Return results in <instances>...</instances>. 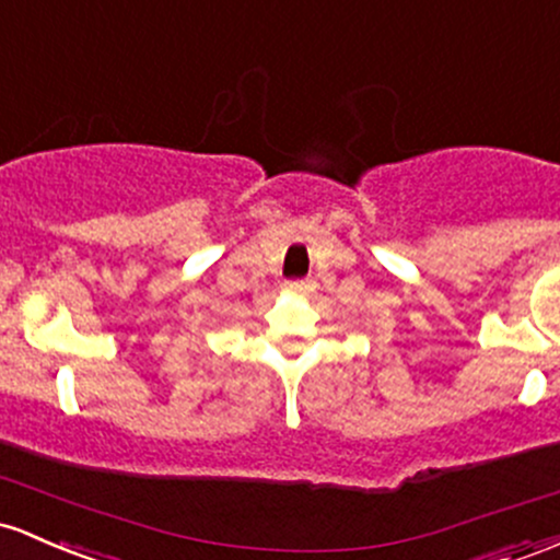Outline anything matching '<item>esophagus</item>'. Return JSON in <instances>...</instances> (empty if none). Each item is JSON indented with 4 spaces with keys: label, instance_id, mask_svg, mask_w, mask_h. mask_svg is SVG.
Segmentation results:
<instances>
[{
    "label": "esophagus",
    "instance_id": "obj_1",
    "mask_svg": "<svg viewBox=\"0 0 560 560\" xmlns=\"http://www.w3.org/2000/svg\"><path fill=\"white\" fill-rule=\"evenodd\" d=\"M311 287H313V284H311L308 279H292V281H287L284 290H287V292H308Z\"/></svg>",
    "mask_w": 560,
    "mask_h": 560
}]
</instances>
